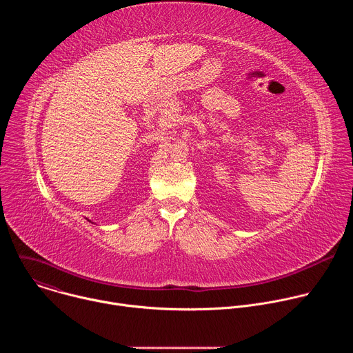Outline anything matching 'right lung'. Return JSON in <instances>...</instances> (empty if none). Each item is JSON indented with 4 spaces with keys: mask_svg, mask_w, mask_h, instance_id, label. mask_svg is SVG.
<instances>
[{
    "mask_svg": "<svg viewBox=\"0 0 353 353\" xmlns=\"http://www.w3.org/2000/svg\"><path fill=\"white\" fill-rule=\"evenodd\" d=\"M85 219H86V221H88V222H90V221H89V219H88V218H85ZM92 223H93V222H92Z\"/></svg>",
    "mask_w": 353,
    "mask_h": 353,
    "instance_id": "1",
    "label": "right lung"
}]
</instances>
